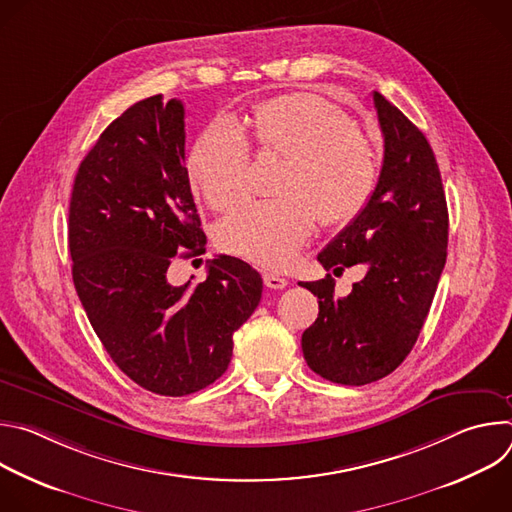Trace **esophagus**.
Instances as JSON below:
<instances>
[{
	"mask_svg": "<svg viewBox=\"0 0 512 512\" xmlns=\"http://www.w3.org/2000/svg\"><path fill=\"white\" fill-rule=\"evenodd\" d=\"M263 283H265L267 287H271V289H283V287L287 285V279L281 277V275H277V273L265 271V273H263Z\"/></svg>",
	"mask_w": 512,
	"mask_h": 512,
	"instance_id": "obj_1",
	"label": "esophagus"
}]
</instances>
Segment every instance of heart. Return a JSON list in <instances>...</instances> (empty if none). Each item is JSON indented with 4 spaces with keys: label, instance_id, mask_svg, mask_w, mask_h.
I'll return each instance as SVG.
<instances>
[{
    "label": "heart",
    "instance_id": "obj_1",
    "mask_svg": "<svg viewBox=\"0 0 512 512\" xmlns=\"http://www.w3.org/2000/svg\"><path fill=\"white\" fill-rule=\"evenodd\" d=\"M253 135L263 152L285 158L273 200H247L216 227L221 249L267 267H283L310 239L316 218L344 227L369 204L379 164L373 143L334 103L289 93L253 109ZM249 141L235 121L204 127L188 156V172L214 208L247 192Z\"/></svg>",
    "mask_w": 512,
    "mask_h": 512
}]
</instances>
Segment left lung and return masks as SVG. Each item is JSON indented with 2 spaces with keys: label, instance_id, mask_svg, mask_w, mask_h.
I'll use <instances>...</instances> for the list:
<instances>
[{
  "label": "left lung",
  "instance_id": "8db88e82",
  "mask_svg": "<svg viewBox=\"0 0 512 512\" xmlns=\"http://www.w3.org/2000/svg\"><path fill=\"white\" fill-rule=\"evenodd\" d=\"M385 139L369 204L318 255L324 269L367 265L346 298L334 279L300 285L318 296V318L302 334L308 367L326 381L369 385L411 352L448 255V204L425 135L381 93H373Z\"/></svg>",
  "mask_w": 512,
  "mask_h": 512
}]
</instances>
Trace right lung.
Segmentation results:
<instances>
[{"mask_svg":"<svg viewBox=\"0 0 512 512\" xmlns=\"http://www.w3.org/2000/svg\"><path fill=\"white\" fill-rule=\"evenodd\" d=\"M184 143L182 101L131 105L81 162L68 208L72 281L93 330L133 383L166 397L227 371L233 334L263 291L261 275L229 255L208 263L202 283L168 281L176 259L206 251Z\"/></svg>","mask_w":512,"mask_h":512,"instance_id":"obj_1","label":"right lung"}]
</instances>
